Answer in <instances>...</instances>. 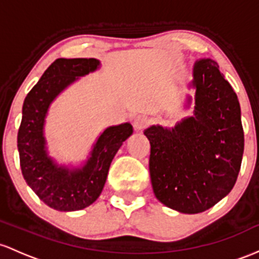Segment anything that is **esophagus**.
Listing matches in <instances>:
<instances>
[{"label":"esophagus","instance_id":"obj_1","mask_svg":"<svg viewBox=\"0 0 259 259\" xmlns=\"http://www.w3.org/2000/svg\"><path fill=\"white\" fill-rule=\"evenodd\" d=\"M148 123H149V118H148L147 116L138 115L137 117L135 118V121H133V127H135V130L141 131V130H144L145 127L148 126Z\"/></svg>","mask_w":259,"mask_h":259}]
</instances>
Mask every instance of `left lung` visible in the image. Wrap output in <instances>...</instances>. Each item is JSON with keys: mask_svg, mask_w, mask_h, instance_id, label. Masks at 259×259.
Wrapping results in <instances>:
<instances>
[{"mask_svg": "<svg viewBox=\"0 0 259 259\" xmlns=\"http://www.w3.org/2000/svg\"><path fill=\"white\" fill-rule=\"evenodd\" d=\"M191 87L196 89L192 116L172 128L158 124L144 131L154 194L185 214L202 213L230 193L245 147L239 99L215 61L194 63Z\"/></svg>", "mask_w": 259, "mask_h": 259, "instance_id": "8db88e82", "label": "left lung"}]
</instances>
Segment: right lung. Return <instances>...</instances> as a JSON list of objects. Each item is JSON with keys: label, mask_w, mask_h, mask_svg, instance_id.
I'll list each match as a JSON object with an SVG mask.
<instances>
[{"label": "right lung", "mask_w": 259, "mask_h": 259, "mask_svg": "<svg viewBox=\"0 0 259 259\" xmlns=\"http://www.w3.org/2000/svg\"><path fill=\"white\" fill-rule=\"evenodd\" d=\"M97 59H59L44 72L23 104L18 152L23 177L46 205L60 211L80 210L93 204L103 191L112 159L133 133L126 122L110 126L99 136L82 167L59 165L46 149L44 126L49 107L78 78L97 71Z\"/></svg>", "instance_id": "1"}]
</instances>
